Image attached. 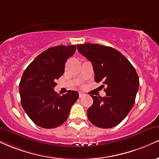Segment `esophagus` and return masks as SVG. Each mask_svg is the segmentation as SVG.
Here are the masks:
<instances>
[{"instance_id": "34e87169", "label": "esophagus", "mask_w": 159, "mask_h": 159, "mask_svg": "<svg viewBox=\"0 0 159 159\" xmlns=\"http://www.w3.org/2000/svg\"><path fill=\"white\" fill-rule=\"evenodd\" d=\"M84 93H79V98H82V97L83 96H84Z\"/></svg>"}]
</instances>
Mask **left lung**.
I'll list each match as a JSON object with an SVG mask.
<instances>
[{"instance_id":"obj_1","label":"left lung","mask_w":159,"mask_h":159,"mask_svg":"<svg viewBox=\"0 0 159 159\" xmlns=\"http://www.w3.org/2000/svg\"><path fill=\"white\" fill-rule=\"evenodd\" d=\"M77 49L91 61L95 81L107 86L105 97L91 95L93 104L87 110L88 118L98 127H116L135 104L139 87L135 69L124 55L110 47L84 43L77 45Z\"/></svg>"}]
</instances>
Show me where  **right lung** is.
Listing matches in <instances>:
<instances>
[{
    "label": "right lung",
    "mask_w": 159,
    "mask_h": 159,
    "mask_svg": "<svg viewBox=\"0 0 159 159\" xmlns=\"http://www.w3.org/2000/svg\"><path fill=\"white\" fill-rule=\"evenodd\" d=\"M75 50V45L47 49L23 73L19 84L20 102L30 119L39 127L50 129L64 123L78 98L76 91L69 90L61 96L54 90L57 79L64 74L66 61Z\"/></svg>",
    "instance_id": "right-lung-1"
}]
</instances>
